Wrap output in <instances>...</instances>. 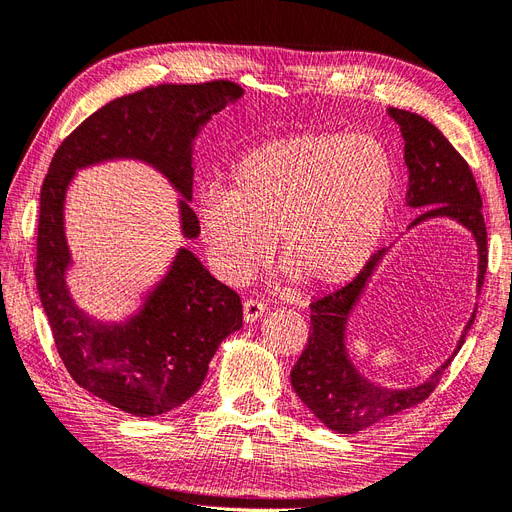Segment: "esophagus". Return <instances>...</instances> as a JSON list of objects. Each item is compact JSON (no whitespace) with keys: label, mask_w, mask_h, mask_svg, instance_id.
<instances>
[{"label":"esophagus","mask_w":512,"mask_h":512,"mask_svg":"<svg viewBox=\"0 0 512 512\" xmlns=\"http://www.w3.org/2000/svg\"><path fill=\"white\" fill-rule=\"evenodd\" d=\"M264 313H267V309H264L262 302H258V300H245L243 302V319H245V323H254Z\"/></svg>","instance_id":"1"}]
</instances>
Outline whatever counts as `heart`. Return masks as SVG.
I'll list each match as a JSON object with an SVG mask.
<instances>
[{
  "instance_id": "obj_1",
  "label": "heart",
  "mask_w": 512,
  "mask_h": 512,
  "mask_svg": "<svg viewBox=\"0 0 512 512\" xmlns=\"http://www.w3.org/2000/svg\"><path fill=\"white\" fill-rule=\"evenodd\" d=\"M397 197V163L380 140L296 134L264 142L231 168V187L203 189L199 231L212 271L248 281L273 250L311 288L355 279L382 245Z\"/></svg>"
}]
</instances>
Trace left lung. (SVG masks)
Returning <instances> with one entry per match:
<instances>
[{
	"label": "left lung",
	"mask_w": 512,
	"mask_h": 512,
	"mask_svg": "<svg viewBox=\"0 0 512 512\" xmlns=\"http://www.w3.org/2000/svg\"><path fill=\"white\" fill-rule=\"evenodd\" d=\"M405 140V166L410 172L407 206L426 208L407 227V231L433 218L458 222L477 243L481 292L487 269V231L481 214V195L477 182L462 155L449 140L418 113L388 107ZM388 248L374 254L370 264L338 292L311 304V336L304 353L292 370V386L300 401L327 426L340 435H353L374 424L391 420L410 407L422 403L435 391L445 367L462 349L464 336L475 321L477 309L464 325L454 353L422 384L410 388H388L365 378L346 349V330L367 285L382 264Z\"/></svg>",
	"instance_id": "left-lung-1"
}]
</instances>
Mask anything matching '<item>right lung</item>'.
<instances>
[{
    "label": "right lung",
    "instance_id": "right-lung-1",
    "mask_svg": "<svg viewBox=\"0 0 512 512\" xmlns=\"http://www.w3.org/2000/svg\"><path fill=\"white\" fill-rule=\"evenodd\" d=\"M243 94L233 81L157 86L111 100L81 124L52 157L39 197L37 290L71 378L136 418L161 416L189 401L208 376L220 342L243 325L239 296L178 248L170 269L142 294L124 321L88 315L71 296L73 256L65 201L75 174L115 159L155 168L178 191L180 235L195 239L191 210L195 140L212 115Z\"/></svg>",
    "mask_w": 512,
    "mask_h": 512
}]
</instances>
